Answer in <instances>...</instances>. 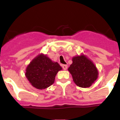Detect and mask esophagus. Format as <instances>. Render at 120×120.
Listing matches in <instances>:
<instances>
[{
    "instance_id": "34e87169",
    "label": "esophagus",
    "mask_w": 120,
    "mask_h": 120,
    "mask_svg": "<svg viewBox=\"0 0 120 120\" xmlns=\"http://www.w3.org/2000/svg\"><path fill=\"white\" fill-rule=\"evenodd\" d=\"M62 68H63V70H65L67 69L68 66H67V65H65V64H63V65H62Z\"/></svg>"
}]
</instances>
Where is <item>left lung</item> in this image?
<instances>
[{
  "instance_id": "left-lung-1",
  "label": "left lung",
  "mask_w": 120,
  "mask_h": 120,
  "mask_svg": "<svg viewBox=\"0 0 120 120\" xmlns=\"http://www.w3.org/2000/svg\"><path fill=\"white\" fill-rule=\"evenodd\" d=\"M68 71L73 77L75 83L82 88H88L91 85L98 77V71L92 61L84 55L75 56Z\"/></svg>"
}]
</instances>
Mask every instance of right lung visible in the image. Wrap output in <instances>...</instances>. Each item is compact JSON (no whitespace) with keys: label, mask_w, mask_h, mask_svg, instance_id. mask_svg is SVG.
<instances>
[{"label":"right lung","mask_w":120,"mask_h":120,"mask_svg":"<svg viewBox=\"0 0 120 120\" xmlns=\"http://www.w3.org/2000/svg\"><path fill=\"white\" fill-rule=\"evenodd\" d=\"M62 70L58 62L41 54L34 59L26 68V77L32 85L39 90L47 88L54 83L57 73Z\"/></svg>","instance_id":"obj_1"}]
</instances>
